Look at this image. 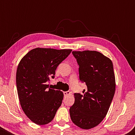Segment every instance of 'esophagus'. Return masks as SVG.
<instances>
[{"label": "esophagus", "mask_w": 135, "mask_h": 135, "mask_svg": "<svg viewBox=\"0 0 135 135\" xmlns=\"http://www.w3.org/2000/svg\"><path fill=\"white\" fill-rule=\"evenodd\" d=\"M63 94H64V95L65 96H68V95H69L70 94H71V92H70L69 91H64L63 92Z\"/></svg>", "instance_id": "obj_1"}]
</instances>
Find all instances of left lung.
I'll list each match as a JSON object with an SVG mask.
<instances>
[{
  "label": "left lung",
  "instance_id": "left-lung-1",
  "mask_svg": "<svg viewBox=\"0 0 135 135\" xmlns=\"http://www.w3.org/2000/svg\"><path fill=\"white\" fill-rule=\"evenodd\" d=\"M79 66V79L87 86L84 95L74 93L69 109L73 122L82 129L97 126L106 115L115 90L111 60L97 51H73Z\"/></svg>",
  "mask_w": 135,
  "mask_h": 135
}]
</instances>
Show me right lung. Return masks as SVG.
<instances>
[{"mask_svg": "<svg viewBox=\"0 0 135 135\" xmlns=\"http://www.w3.org/2000/svg\"><path fill=\"white\" fill-rule=\"evenodd\" d=\"M72 50L36 48L20 61L16 75L20 104L27 117L37 125L52 120L61 105L63 93L49 88L50 79Z\"/></svg>", "mask_w": 135, "mask_h": 135, "instance_id": "1", "label": "right lung"}]
</instances>
